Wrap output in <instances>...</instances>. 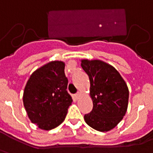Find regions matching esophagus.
I'll return each instance as SVG.
<instances>
[{
  "mask_svg": "<svg viewBox=\"0 0 153 153\" xmlns=\"http://www.w3.org/2000/svg\"><path fill=\"white\" fill-rule=\"evenodd\" d=\"M80 95H81V93L78 91V92H77L76 94H75V95H74V97L75 98V99H78L79 98H80Z\"/></svg>",
  "mask_w": 153,
  "mask_h": 153,
  "instance_id": "esophagus-1",
  "label": "esophagus"
}]
</instances>
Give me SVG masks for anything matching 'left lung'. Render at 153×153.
I'll use <instances>...</instances> for the list:
<instances>
[{
  "instance_id": "left-lung-1",
  "label": "left lung",
  "mask_w": 153,
  "mask_h": 153,
  "mask_svg": "<svg viewBox=\"0 0 153 153\" xmlns=\"http://www.w3.org/2000/svg\"><path fill=\"white\" fill-rule=\"evenodd\" d=\"M81 65L89 77L93 102L92 110L85 115V121L97 131H109L120 123L127 111V85L115 68L102 61L82 60Z\"/></svg>"
}]
</instances>
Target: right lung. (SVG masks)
I'll list each match as a JSON object with an SVG mask.
<instances>
[{"mask_svg": "<svg viewBox=\"0 0 153 153\" xmlns=\"http://www.w3.org/2000/svg\"><path fill=\"white\" fill-rule=\"evenodd\" d=\"M65 63L51 62L32 73L25 88L23 102L31 123L51 130L63 123L72 102L67 91Z\"/></svg>", "mask_w": 153, "mask_h": 153, "instance_id": "right-lung-1", "label": "right lung"}]
</instances>
